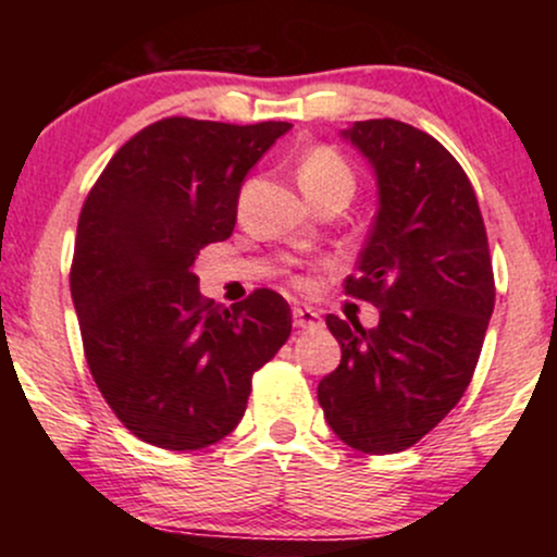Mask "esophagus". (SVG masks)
<instances>
[{
    "label": "esophagus",
    "mask_w": 557,
    "mask_h": 557,
    "mask_svg": "<svg viewBox=\"0 0 557 557\" xmlns=\"http://www.w3.org/2000/svg\"><path fill=\"white\" fill-rule=\"evenodd\" d=\"M293 324H296L298 330H314L322 324V317H319L314 309H293Z\"/></svg>",
    "instance_id": "34e87169"
}]
</instances>
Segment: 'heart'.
I'll list each match as a JSON object with an SVG mask.
<instances>
[{"mask_svg":"<svg viewBox=\"0 0 557 557\" xmlns=\"http://www.w3.org/2000/svg\"><path fill=\"white\" fill-rule=\"evenodd\" d=\"M296 175L304 194H314V190H322L335 183L354 185L350 168L345 164V159L337 154V151L330 149V146H314V149L304 151L296 164Z\"/></svg>","mask_w":557,"mask_h":557,"instance_id":"1","label":"heart"}]
</instances>
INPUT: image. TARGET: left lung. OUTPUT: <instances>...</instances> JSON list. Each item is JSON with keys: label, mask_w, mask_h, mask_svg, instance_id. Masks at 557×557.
<instances>
[{"label": "left lung", "mask_w": 557, "mask_h": 557, "mask_svg": "<svg viewBox=\"0 0 557 557\" xmlns=\"http://www.w3.org/2000/svg\"><path fill=\"white\" fill-rule=\"evenodd\" d=\"M376 177L372 233L345 293L380 309V324L327 314L341 367L317 387L332 432L385 456L417 445L463 398L495 309V277L476 194L430 133L400 120L343 131Z\"/></svg>", "instance_id": "8db88e82"}]
</instances>
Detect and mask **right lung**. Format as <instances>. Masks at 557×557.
Returning <instances> with one entry per match:
<instances>
[{
    "instance_id": "obj_1",
    "label": "right lung",
    "mask_w": 557,
    "mask_h": 557,
    "mask_svg": "<svg viewBox=\"0 0 557 557\" xmlns=\"http://www.w3.org/2000/svg\"><path fill=\"white\" fill-rule=\"evenodd\" d=\"M290 127L164 117L127 140L83 203L70 270L83 354L144 443H220L246 413L253 372L290 337L280 293L225 309L194 274L198 251L233 235L248 170Z\"/></svg>"
}]
</instances>
